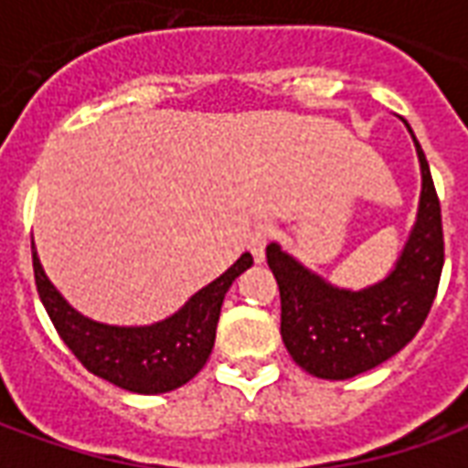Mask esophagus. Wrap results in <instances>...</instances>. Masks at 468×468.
<instances>
[{"label":"esophagus","mask_w":468,"mask_h":468,"mask_svg":"<svg viewBox=\"0 0 468 468\" xmlns=\"http://www.w3.org/2000/svg\"><path fill=\"white\" fill-rule=\"evenodd\" d=\"M268 243H271V228L268 225H255L253 233L248 235V253L253 255L255 263H263L265 258V248H268Z\"/></svg>","instance_id":"esophagus-1"}]
</instances>
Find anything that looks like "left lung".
Wrapping results in <instances>:
<instances>
[{"label":"left lung","instance_id":"obj_1","mask_svg":"<svg viewBox=\"0 0 468 468\" xmlns=\"http://www.w3.org/2000/svg\"><path fill=\"white\" fill-rule=\"evenodd\" d=\"M411 137L421 163L419 215L396 268L381 283L344 291L311 273L281 245L265 248L281 291L285 348L318 378L344 381L388 361L419 334L431 311L443 268L441 205L426 154L416 134Z\"/></svg>","mask_w":468,"mask_h":468}]
</instances>
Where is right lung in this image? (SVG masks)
Here are the masks:
<instances>
[{
    "label": "right lung",
    "mask_w": 468,
    "mask_h": 468,
    "mask_svg": "<svg viewBox=\"0 0 468 468\" xmlns=\"http://www.w3.org/2000/svg\"><path fill=\"white\" fill-rule=\"evenodd\" d=\"M250 265L253 255L243 253L220 278L197 291L175 315L160 324L124 328L97 324L77 314L49 283L32 243L37 293L59 338L87 371L133 393L173 391L203 368L213 351L225 293L235 278L245 273Z\"/></svg>",
    "instance_id": "right-lung-1"
}]
</instances>
